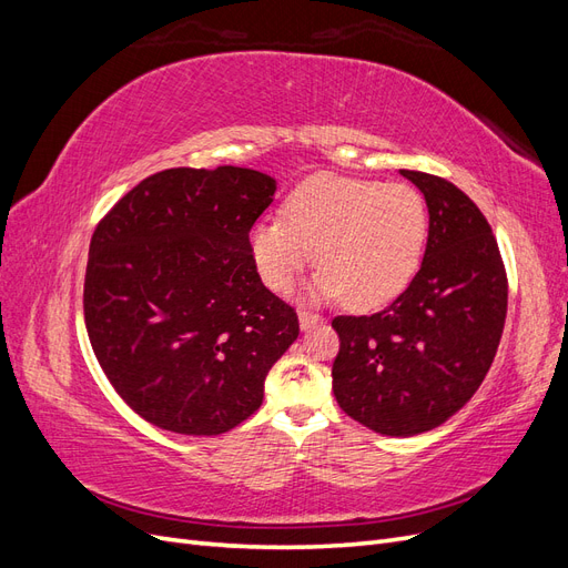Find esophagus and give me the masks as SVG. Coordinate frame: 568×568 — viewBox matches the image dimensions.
I'll return each instance as SVG.
<instances>
[{"mask_svg": "<svg viewBox=\"0 0 568 568\" xmlns=\"http://www.w3.org/2000/svg\"><path fill=\"white\" fill-rule=\"evenodd\" d=\"M322 317L320 315H315V313H311V311H298V322H301V329H311V326H315L317 322H320Z\"/></svg>", "mask_w": 568, "mask_h": 568, "instance_id": "34e87169", "label": "esophagus"}]
</instances>
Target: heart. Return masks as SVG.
<instances>
[{
  "label": "heart",
  "mask_w": 568,
  "mask_h": 568,
  "mask_svg": "<svg viewBox=\"0 0 568 568\" xmlns=\"http://www.w3.org/2000/svg\"><path fill=\"white\" fill-rule=\"evenodd\" d=\"M428 236V205L419 189L343 175L301 182L282 205V220H263L248 246L261 280L277 294L305 267H322L320 296H343L372 311L400 296L417 274Z\"/></svg>",
  "instance_id": "heart-1"
}]
</instances>
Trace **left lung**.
I'll return each instance as SVG.
<instances>
[{"mask_svg": "<svg viewBox=\"0 0 568 568\" xmlns=\"http://www.w3.org/2000/svg\"><path fill=\"white\" fill-rule=\"evenodd\" d=\"M428 205L419 272L384 311L334 317V395L384 436H417L469 403L507 317V270L486 215L453 182L400 170Z\"/></svg>", "mask_w": 568, "mask_h": 568, "instance_id": "8db88e82", "label": "left lung"}]
</instances>
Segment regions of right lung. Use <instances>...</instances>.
Segmentation results:
<instances>
[{"mask_svg":"<svg viewBox=\"0 0 568 568\" xmlns=\"http://www.w3.org/2000/svg\"><path fill=\"white\" fill-rule=\"evenodd\" d=\"M272 194L257 170L170 168L130 189L92 234V351L120 398L165 432L217 436L248 419L301 332L251 257Z\"/></svg>","mask_w":568,"mask_h":568,"instance_id":"add662e5","label":"right lung"}]
</instances>
